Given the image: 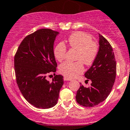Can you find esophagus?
I'll list each match as a JSON object with an SVG mask.
<instances>
[{
    "mask_svg": "<svg viewBox=\"0 0 130 130\" xmlns=\"http://www.w3.org/2000/svg\"><path fill=\"white\" fill-rule=\"evenodd\" d=\"M63 79H64V81H70V80H71V78H67V77H64Z\"/></svg>",
    "mask_w": 130,
    "mask_h": 130,
    "instance_id": "esophagus-1",
    "label": "esophagus"
}]
</instances>
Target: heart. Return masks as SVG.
<instances>
[{"label": "heart", "instance_id": "1", "mask_svg": "<svg viewBox=\"0 0 130 130\" xmlns=\"http://www.w3.org/2000/svg\"><path fill=\"white\" fill-rule=\"evenodd\" d=\"M70 47L77 51L76 62L66 61L60 65L59 72L69 78L78 76L84 71V63L86 65H93L96 59L99 51V44L93 40V37L84 31L72 33L68 39ZM67 46L60 42L55 46L54 55L58 61H62L66 56Z\"/></svg>", "mask_w": 130, "mask_h": 130}]
</instances>
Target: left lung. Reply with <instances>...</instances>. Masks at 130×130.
I'll use <instances>...</instances> for the list:
<instances>
[{
  "instance_id": "1",
  "label": "left lung",
  "mask_w": 130,
  "mask_h": 130,
  "mask_svg": "<svg viewBox=\"0 0 130 130\" xmlns=\"http://www.w3.org/2000/svg\"><path fill=\"white\" fill-rule=\"evenodd\" d=\"M99 37L98 56L85 73V76L92 82L91 86L85 87L80 84L76 95L77 102L84 107H94L106 100L116 78L117 65L113 48L100 34Z\"/></svg>"
}]
</instances>
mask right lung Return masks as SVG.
I'll use <instances>...</instances> for the list:
<instances>
[{
  "instance_id": "add662e5",
  "label": "right lung",
  "mask_w": 130,
  "mask_h": 130,
  "mask_svg": "<svg viewBox=\"0 0 130 130\" xmlns=\"http://www.w3.org/2000/svg\"><path fill=\"white\" fill-rule=\"evenodd\" d=\"M58 34L51 29L43 28L28 35L14 57L19 89L24 99L38 108H51L56 104L63 84L61 75H55L52 82L46 78L56 71L53 46Z\"/></svg>"
}]
</instances>
